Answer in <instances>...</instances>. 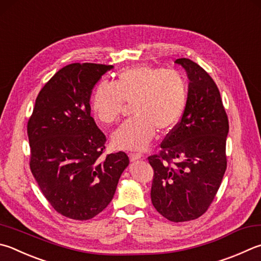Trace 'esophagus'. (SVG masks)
<instances>
[{
    "mask_svg": "<svg viewBox=\"0 0 261 261\" xmlns=\"http://www.w3.org/2000/svg\"><path fill=\"white\" fill-rule=\"evenodd\" d=\"M129 156H130V160L132 161V162H134V161L143 158V154H141V153H130Z\"/></svg>",
    "mask_w": 261,
    "mask_h": 261,
    "instance_id": "esophagus-1",
    "label": "esophagus"
}]
</instances>
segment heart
Instances as JSON below:
<instances>
[{"mask_svg": "<svg viewBox=\"0 0 261 261\" xmlns=\"http://www.w3.org/2000/svg\"><path fill=\"white\" fill-rule=\"evenodd\" d=\"M188 87L184 75L174 69L135 66L117 75L114 83L102 81L91 98L93 115L102 124L120 118L125 102L134 117L112 135V143L122 149H143L156 130L167 132L179 122L187 103Z\"/></svg>", "mask_w": 261, "mask_h": 261, "instance_id": "b5f03b06", "label": "heart"}]
</instances>
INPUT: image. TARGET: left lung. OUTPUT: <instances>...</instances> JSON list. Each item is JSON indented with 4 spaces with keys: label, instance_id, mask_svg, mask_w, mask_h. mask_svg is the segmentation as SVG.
<instances>
[{
    "label": "left lung",
    "instance_id": "obj_1",
    "mask_svg": "<svg viewBox=\"0 0 261 261\" xmlns=\"http://www.w3.org/2000/svg\"><path fill=\"white\" fill-rule=\"evenodd\" d=\"M186 70L187 103L181 120L167 135L159 154L148 162L154 170L151 203L173 222L197 219L220 187L227 168L228 117L219 89L200 65L180 58Z\"/></svg>",
    "mask_w": 261,
    "mask_h": 261
}]
</instances>
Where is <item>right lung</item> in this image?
Listing matches in <instances>:
<instances>
[{
  "label": "right lung",
  "instance_id": "obj_1",
  "mask_svg": "<svg viewBox=\"0 0 261 261\" xmlns=\"http://www.w3.org/2000/svg\"><path fill=\"white\" fill-rule=\"evenodd\" d=\"M112 68L65 66L42 88L28 120L33 176L52 207L70 219H91L105 209L129 165L124 151L101 158L106 137L90 115L92 89Z\"/></svg>",
  "mask_w": 261,
  "mask_h": 261
}]
</instances>
